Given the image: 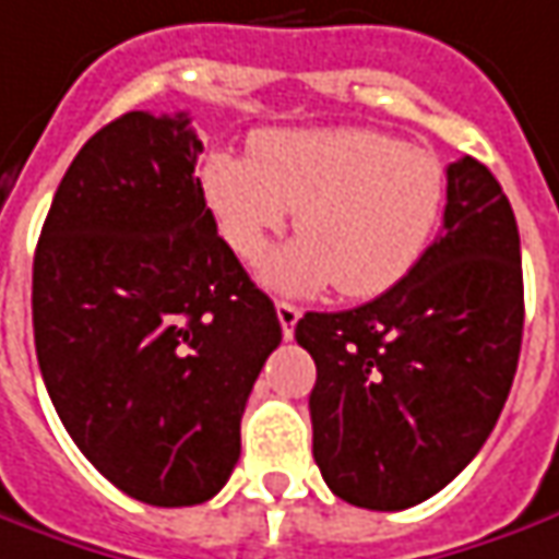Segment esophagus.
Instances as JSON below:
<instances>
[{
  "label": "esophagus",
  "instance_id": "34e87169",
  "mask_svg": "<svg viewBox=\"0 0 559 559\" xmlns=\"http://www.w3.org/2000/svg\"><path fill=\"white\" fill-rule=\"evenodd\" d=\"M275 311H278L284 340H294V328H296V321H299V314H302V311L296 309V306H290V302H284V299H281L278 306H275Z\"/></svg>",
  "mask_w": 559,
  "mask_h": 559
}]
</instances>
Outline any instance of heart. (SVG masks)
I'll list each match as a JSON object with an SVG mask.
<instances>
[{"label": "heart", "mask_w": 559, "mask_h": 559, "mask_svg": "<svg viewBox=\"0 0 559 559\" xmlns=\"http://www.w3.org/2000/svg\"><path fill=\"white\" fill-rule=\"evenodd\" d=\"M201 189L219 235L257 263L290 211L302 238L272 253L263 281L278 294L340 287L348 299L391 290L423 260L447 201L443 162L376 128H275L250 155L214 152Z\"/></svg>", "instance_id": "heart-1"}]
</instances>
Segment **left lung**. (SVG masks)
<instances>
[{
	"label": "left lung",
	"instance_id": "obj_1",
	"mask_svg": "<svg viewBox=\"0 0 559 559\" xmlns=\"http://www.w3.org/2000/svg\"><path fill=\"white\" fill-rule=\"evenodd\" d=\"M523 340L514 211L477 158L447 168L443 226L404 281L348 311H306L311 453L348 504L404 511L468 465L499 423Z\"/></svg>",
	"mask_w": 559,
	"mask_h": 559
}]
</instances>
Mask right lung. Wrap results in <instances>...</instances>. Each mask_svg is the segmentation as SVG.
<instances>
[{
    "label": "right lung",
    "instance_id": "add662e5",
    "mask_svg": "<svg viewBox=\"0 0 559 559\" xmlns=\"http://www.w3.org/2000/svg\"><path fill=\"white\" fill-rule=\"evenodd\" d=\"M189 116L124 112L72 158L33 260V336L75 447L136 502L214 499L278 348L272 299L216 235Z\"/></svg>",
    "mask_w": 559,
    "mask_h": 559
}]
</instances>
